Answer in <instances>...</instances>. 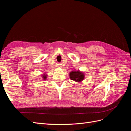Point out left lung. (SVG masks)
<instances>
[{"instance_id":"left-lung-1","label":"left lung","mask_w":131,"mask_h":131,"mask_svg":"<svg viewBox=\"0 0 131 131\" xmlns=\"http://www.w3.org/2000/svg\"><path fill=\"white\" fill-rule=\"evenodd\" d=\"M69 78L73 81L76 82H82L85 79V74L80 70H72L69 73Z\"/></svg>"}]
</instances>
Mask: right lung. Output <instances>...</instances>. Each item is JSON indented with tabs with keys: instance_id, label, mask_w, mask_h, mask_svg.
I'll list each match as a JSON object with an SVG mask.
<instances>
[{
	"instance_id": "add662e5",
	"label": "right lung",
	"mask_w": 131,
	"mask_h": 131,
	"mask_svg": "<svg viewBox=\"0 0 131 131\" xmlns=\"http://www.w3.org/2000/svg\"><path fill=\"white\" fill-rule=\"evenodd\" d=\"M41 79L43 80H47V73H43L41 75Z\"/></svg>"
}]
</instances>
